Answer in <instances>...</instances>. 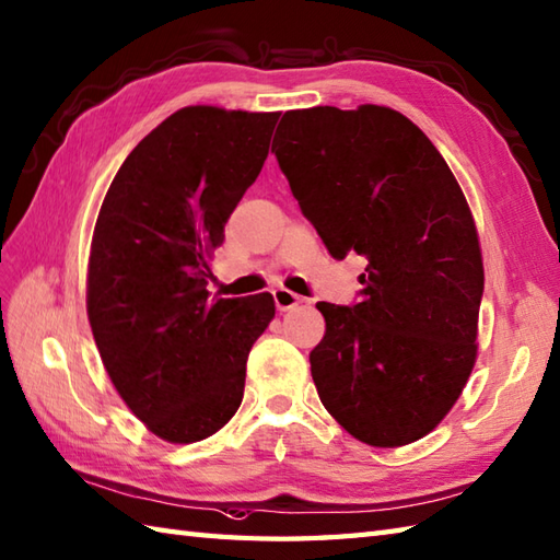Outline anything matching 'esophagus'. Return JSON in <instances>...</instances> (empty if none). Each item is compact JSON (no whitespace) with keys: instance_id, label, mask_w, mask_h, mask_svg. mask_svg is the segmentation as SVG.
Listing matches in <instances>:
<instances>
[{"instance_id":"1","label":"esophagus","mask_w":560,"mask_h":560,"mask_svg":"<svg viewBox=\"0 0 560 560\" xmlns=\"http://www.w3.org/2000/svg\"><path fill=\"white\" fill-rule=\"evenodd\" d=\"M301 301H303L301 295L289 291V289H277V291H273V303H277V307H279L281 313L291 311V307H295Z\"/></svg>"}]
</instances>
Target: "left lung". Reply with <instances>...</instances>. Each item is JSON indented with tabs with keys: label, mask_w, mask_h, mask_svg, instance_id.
I'll list each match as a JSON object with an SVG mask.
<instances>
[{
	"label": "left lung",
	"mask_w": 560,
	"mask_h": 560,
	"mask_svg": "<svg viewBox=\"0 0 560 560\" xmlns=\"http://www.w3.org/2000/svg\"><path fill=\"white\" fill-rule=\"evenodd\" d=\"M271 151L335 259L361 255V303H317L319 401L355 440L401 447L455 407L477 363L483 259L459 183L385 105L289 110Z\"/></svg>",
	"instance_id": "1"
}]
</instances>
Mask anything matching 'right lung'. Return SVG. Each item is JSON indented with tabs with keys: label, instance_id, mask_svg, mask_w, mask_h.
<instances>
[{
	"label": "right lung",
	"instance_id": "1",
	"mask_svg": "<svg viewBox=\"0 0 560 560\" xmlns=\"http://www.w3.org/2000/svg\"><path fill=\"white\" fill-rule=\"evenodd\" d=\"M279 113L189 105L149 132L93 229L86 313L117 395L153 435L197 443L233 419L271 293L209 295L213 249L267 161Z\"/></svg>",
	"mask_w": 560,
	"mask_h": 560
}]
</instances>
